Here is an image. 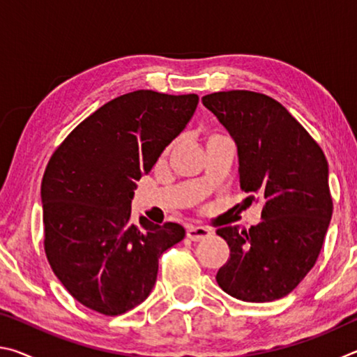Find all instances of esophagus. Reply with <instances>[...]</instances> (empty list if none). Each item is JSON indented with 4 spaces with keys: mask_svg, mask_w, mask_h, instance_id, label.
I'll return each mask as SVG.
<instances>
[{
    "mask_svg": "<svg viewBox=\"0 0 357 357\" xmlns=\"http://www.w3.org/2000/svg\"><path fill=\"white\" fill-rule=\"evenodd\" d=\"M211 234H213V231L204 227H189L187 228V238H189L190 241H195V243L209 238Z\"/></svg>",
    "mask_w": 357,
    "mask_h": 357,
    "instance_id": "obj_1",
    "label": "esophagus"
}]
</instances>
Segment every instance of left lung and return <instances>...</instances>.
I'll return each mask as SVG.
<instances>
[{
	"mask_svg": "<svg viewBox=\"0 0 357 357\" xmlns=\"http://www.w3.org/2000/svg\"><path fill=\"white\" fill-rule=\"evenodd\" d=\"M202 102L236 143L241 189L263 204V220L249 231L238 225L217 229L229 259L215 280L241 301L280 299L309 274L321 252L332 217L328 160L309 132L269 96L223 91Z\"/></svg>",
	"mask_w": 357,
	"mask_h": 357,
	"instance_id": "obj_1",
	"label": "left lung"
}]
</instances>
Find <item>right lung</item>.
Segmentation results:
<instances>
[{"label": "right lung", "instance_id": "obj_1", "mask_svg": "<svg viewBox=\"0 0 357 357\" xmlns=\"http://www.w3.org/2000/svg\"><path fill=\"white\" fill-rule=\"evenodd\" d=\"M197 94L138 89L107 102L70 132L40 185L44 244L53 273L88 309L114 317L153 289L159 258L184 227L130 220L137 181L185 129Z\"/></svg>", "mask_w": 357, "mask_h": 357}]
</instances>
